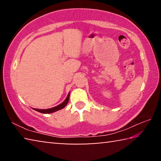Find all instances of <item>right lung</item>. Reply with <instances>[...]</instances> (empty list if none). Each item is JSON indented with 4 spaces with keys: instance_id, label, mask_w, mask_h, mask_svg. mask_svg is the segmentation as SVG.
Instances as JSON below:
<instances>
[{
    "instance_id": "right-lung-1",
    "label": "right lung",
    "mask_w": 161,
    "mask_h": 161,
    "mask_svg": "<svg viewBox=\"0 0 161 161\" xmlns=\"http://www.w3.org/2000/svg\"><path fill=\"white\" fill-rule=\"evenodd\" d=\"M69 94L67 95L66 99H65L62 103H60V104L57 106V107H53V108H47V109H37V108H34V109L35 111H38V112L42 113V114H50V113L55 112V111H58L59 109H62V108H63L64 107H65V106L67 104L68 102H69Z\"/></svg>"
}]
</instances>
